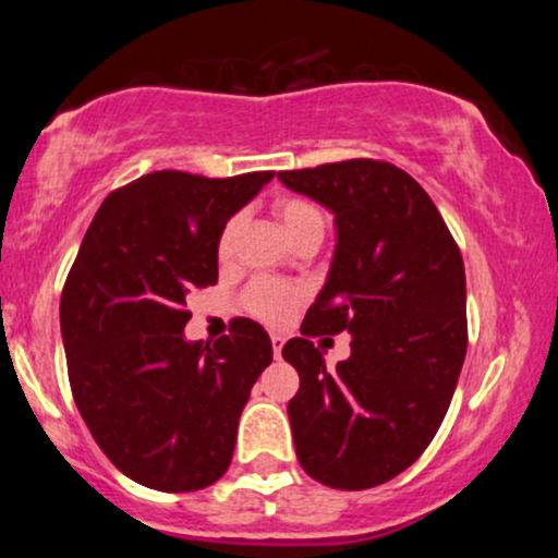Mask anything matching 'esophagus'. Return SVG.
I'll return each instance as SVG.
<instances>
[{
	"label": "esophagus",
	"mask_w": 558,
	"mask_h": 558,
	"mask_svg": "<svg viewBox=\"0 0 558 558\" xmlns=\"http://www.w3.org/2000/svg\"><path fill=\"white\" fill-rule=\"evenodd\" d=\"M270 341H272V354H275V360H278V356H280V351H283V343H286V338L280 336V332H272V336H270Z\"/></svg>",
	"instance_id": "1"
}]
</instances>
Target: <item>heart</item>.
Segmentation results:
<instances>
[{
  "instance_id": "heart-1",
  "label": "heart",
  "mask_w": 558,
  "mask_h": 558,
  "mask_svg": "<svg viewBox=\"0 0 558 558\" xmlns=\"http://www.w3.org/2000/svg\"><path fill=\"white\" fill-rule=\"evenodd\" d=\"M275 217L283 226L286 235L293 243H299L306 235H323L325 233V215L315 202L301 196H286L275 202ZM235 233H239V220H228L226 228L217 235V259H228L233 252ZM301 288L280 283V280L259 278L243 293V304L254 317L265 319V323H283L291 315L293 306L299 304Z\"/></svg>"
}]
</instances>
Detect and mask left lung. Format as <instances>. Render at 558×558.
<instances>
[{
    "instance_id": "left-lung-1",
    "label": "left lung",
    "mask_w": 558,
    "mask_h": 558,
    "mask_svg": "<svg viewBox=\"0 0 558 558\" xmlns=\"http://www.w3.org/2000/svg\"><path fill=\"white\" fill-rule=\"evenodd\" d=\"M288 189L336 215V252L301 338L283 345L301 386L288 401L296 457L317 483L364 490L401 475L444 422L466 354L457 241L425 189L390 162L283 170ZM352 332L336 371L308 341Z\"/></svg>"
}]
</instances>
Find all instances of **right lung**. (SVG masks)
<instances>
[{
	"instance_id": "obj_1",
	"label": "right lung",
	"mask_w": 558,
	"mask_h": 558,
	"mask_svg": "<svg viewBox=\"0 0 558 558\" xmlns=\"http://www.w3.org/2000/svg\"><path fill=\"white\" fill-rule=\"evenodd\" d=\"M272 172L157 170L112 191L62 288L75 407L107 459L146 488L189 493L226 475L252 386L272 362L239 317L215 343L185 341V296L217 283V235Z\"/></svg>"
}]
</instances>
